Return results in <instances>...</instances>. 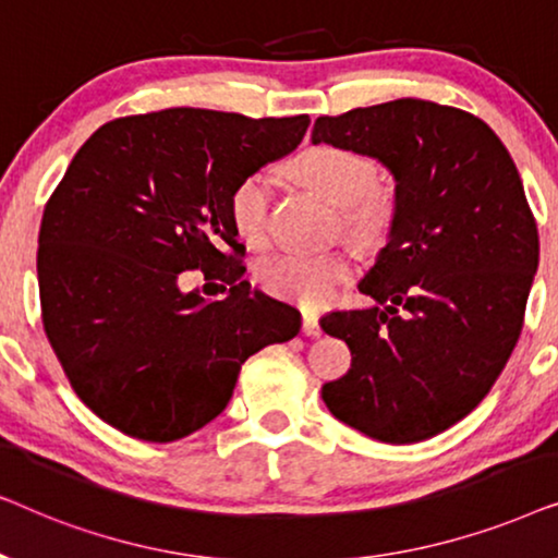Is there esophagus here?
Masks as SVG:
<instances>
[{"label":"esophagus","mask_w":558,"mask_h":558,"mask_svg":"<svg viewBox=\"0 0 558 558\" xmlns=\"http://www.w3.org/2000/svg\"><path fill=\"white\" fill-rule=\"evenodd\" d=\"M302 332L310 335V338H319V335H323V327H319L317 315H312V312H304V315H302Z\"/></svg>","instance_id":"esophagus-1"}]
</instances>
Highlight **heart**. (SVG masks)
Listing matches in <instances>:
<instances>
[{
	"mask_svg": "<svg viewBox=\"0 0 558 558\" xmlns=\"http://www.w3.org/2000/svg\"><path fill=\"white\" fill-rule=\"evenodd\" d=\"M294 180L312 193L338 205L340 226L357 246L376 248L393 226L396 201L391 187L373 182L376 165L361 151L317 144L294 157ZM271 178L251 172L235 185L228 213L235 233L251 246H262L269 233ZM350 274V251L335 248L317 256L279 254L258 264L256 279L266 292L281 300L319 307L335 294Z\"/></svg>",
	"mask_w": 558,
	"mask_h": 558,
	"instance_id": "heart-1",
	"label": "heart"
}]
</instances>
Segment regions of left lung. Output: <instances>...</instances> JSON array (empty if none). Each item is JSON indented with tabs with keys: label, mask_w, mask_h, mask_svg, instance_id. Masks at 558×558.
Instances as JSON below:
<instances>
[{
	"label": "left lung",
	"mask_w": 558,
	"mask_h": 558,
	"mask_svg": "<svg viewBox=\"0 0 558 558\" xmlns=\"http://www.w3.org/2000/svg\"><path fill=\"white\" fill-rule=\"evenodd\" d=\"M319 142L376 159L396 182L388 241L357 284L376 304L319 319L353 355L323 399L371 439H429L485 399L521 338L538 269L521 174L485 121L422 98L319 117Z\"/></svg>",
	"instance_id": "1"
}]
</instances>
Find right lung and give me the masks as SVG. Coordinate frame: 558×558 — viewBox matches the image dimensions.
I'll list each match as a JSON object with an SVG mask.
<instances>
[{
	"label": "right lung",
	"mask_w": 558,
	"mask_h": 558,
	"mask_svg": "<svg viewBox=\"0 0 558 558\" xmlns=\"http://www.w3.org/2000/svg\"><path fill=\"white\" fill-rule=\"evenodd\" d=\"M307 126V113L165 109L113 119L75 151L37 241L43 325L73 391L113 429L144 441L203 429L246 357L300 332V310L243 279L228 203ZM190 268L232 289L182 293Z\"/></svg>",
	"instance_id": "right-lung-1"
}]
</instances>
